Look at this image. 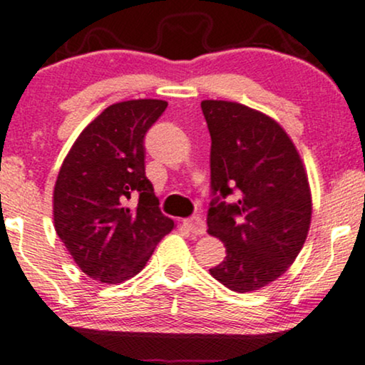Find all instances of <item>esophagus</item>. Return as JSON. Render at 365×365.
<instances>
[{
	"mask_svg": "<svg viewBox=\"0 0 365 365\" xmlns=\"http://www.w3.org/2000/svg\"><path fill=\"white\" fill-rule=\"evenodd\" d=\"M182 225L187 232L192 233V235H205L206 233V223H205V220L200 217L186 218L182 222Z\"/></svg>",
	"mask_w": 365,
	"mask_h": 365,
	"instance_id": "34e87169",
	"label": "esophagus"
}]
</instances>
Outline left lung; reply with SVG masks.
<instances>
[{
    "label": "left lung",
    "mask_w": 365,
    "mask_h": 365,
    "mask_svg": "<svg viewBox=\"0 0 365 365\" xmlns=\"http://www.w3.org/2000/svg\"><path fill=\"white\" fill-rule=\"evenodd\" d=\"M211 135L208 233L227 257L210 274L237 292L257 291L282 276L303 249L312 223V190L294 143L276 120L235 101L205 100ZM233 189L241 200L219 201Z\"/></svg>",
    "instance_id": "1"
}]
</instances>
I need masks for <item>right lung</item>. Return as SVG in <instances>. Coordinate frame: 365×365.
Returning <instances> with one entry per match:
<instances>
[{
	"instance_id": "right-lung-1",
	"label": "right lung",
	"mask_w": 365,
	"mask_h": 365,
	"mask_svg": "<svg viewBox=\"0 0 365 365\" xmlns=\"http://www.w3.org/2000/svg\"><path fill=\"white\" fill-rule=\"evenodd\" d=\"M165 108L162 100L108 106L79 133L58 170L53 227L94 281L118 284L133 277L174 228L160 213L143 162V137Z\"/></svg>"
}]
</instances>
